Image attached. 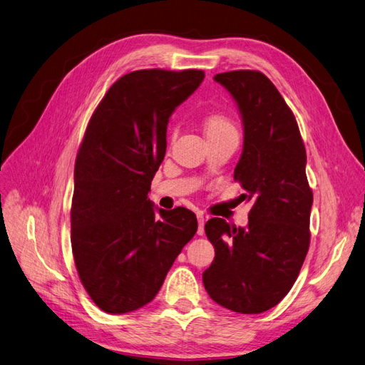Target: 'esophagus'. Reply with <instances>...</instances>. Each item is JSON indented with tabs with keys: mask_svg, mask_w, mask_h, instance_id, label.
Wrapping results in <instances>:
<instances>
[{
	"mask_svg": "<svg viewBox=\"0 0 365 365\" xmlns=\"http://www.w3.org/2000/svg\"><path fill=\"white\" fill-rule=\"evenodd\" d=\"M197 221H198V230H197V233H198V235H203V233H205V222H206V218L203 217V214H197Z\"/></svg>",
	"mask_w": 365,
	"mask_h": 365,
	"instance_id": "1",
	"label": "esophagus"
}]
</instances>
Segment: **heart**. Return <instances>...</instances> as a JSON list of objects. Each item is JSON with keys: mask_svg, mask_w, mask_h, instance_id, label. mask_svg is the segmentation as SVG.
<instances>
[{"mask_svg": "<svg viewBox=\"0 0 365 365\" xmlns=\"http://www.w3.org/2000/svg\"><path fill=\"white\" fill-rule=\"evenodd\" d=\"M203 132L207 140H214V139H220L230 135L238 136V130L237 127H235L233 121L229 118V116L222 113H209L207 116H205ZM174 136H175V132L171 133V138Z\"/></svg>", "mask_w": 365, "mask_h": 365, "instance_id": "1", "label": "heart"}]
</instances>
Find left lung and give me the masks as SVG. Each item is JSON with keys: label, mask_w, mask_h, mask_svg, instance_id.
I'll use <instances>...</instances> for the list:
<instances>
[{"label": "left lung", "mask_w": 365, "mask_h": 365, "mask_svg": "<svg viewBox=\"0 0 365 365\" xmlns=\"http://www.w3.org/2000/svg\"><path fill=\"white\" fill-rule=\"evenodd\" d=\"M238 104L244 148L233 179L252 203L249 226L210 218L205 232L215 257L203 273L214 302L233 312L261 314L284 299L309 249L312 190L307 150L292 110L265 74H217Z\"/></svg>", "instance_id": "1"}]
</instances>
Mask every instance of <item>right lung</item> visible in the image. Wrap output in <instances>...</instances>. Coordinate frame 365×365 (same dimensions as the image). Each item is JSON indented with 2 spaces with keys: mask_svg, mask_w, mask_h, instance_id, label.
<instances>
[{
  "mask_svg": "<svg viewBox=\"0 0 365 365\" xmlns=\"http://www.w3.org/2000/svg\"><path fill=\"white\" fill-rule=\"evenodd\" d=\"M203 78L202 69L128 73L91 116L74 168L71 245L81 285L104 312L155 299L197 232L190 209L156 212L147 195L165 158L170 116Z\"/></svg>",
  "mask_w": 365,
  "mask_h": 365,
  "instance_id": "add662e5",
  "label": "right lung"
}]
</instances>
